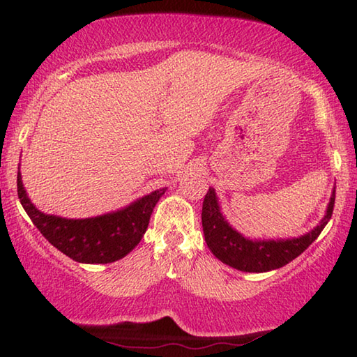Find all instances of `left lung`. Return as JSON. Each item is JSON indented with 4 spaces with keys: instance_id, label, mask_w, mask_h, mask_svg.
I'll return each instance as SVG.
<instances>
[{
    "instance_id": "1",
    "label": "left lung",
    "mask_w": 357,
    "mask_h": 357,
    "mask_svg": "<svg viewBox=\"0 0 357 357\" xmlns=\"http://www.w3.org/2000/svg\"><path fill=\"white\" fill-rule=\"evenodd\" d=\"M334 202L335 192H332L321 222L312 231L299 238L250 239L229 225L220 209L219 197L213 187H209L202 211L204 241L214 257L219 258L222 263L244 273H268L293 261L319 236V233L331 220Z\"/></svg>"
}]
</instances>
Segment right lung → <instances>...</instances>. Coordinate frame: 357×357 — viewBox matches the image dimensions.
<instances>
[{
	"label": "right lung",
	"instance_id": "1",
	"mask_svg": "<svg viewBox=\"0 0 357 357\" xmlns=\"http://www.w3.org/2000/svg\"><path fill=\"white\" fill-rule=\"evenodd\" d=\"M167 187L138 198L113 213L86 219H66L45 214L34 206L17 173V192L23 209L53 247L78 263L107 264L124 258L146 233L153 209Z\"/></svg>",
	"mask_w": 357,
	"mask_h": 357
}]
</instances>
